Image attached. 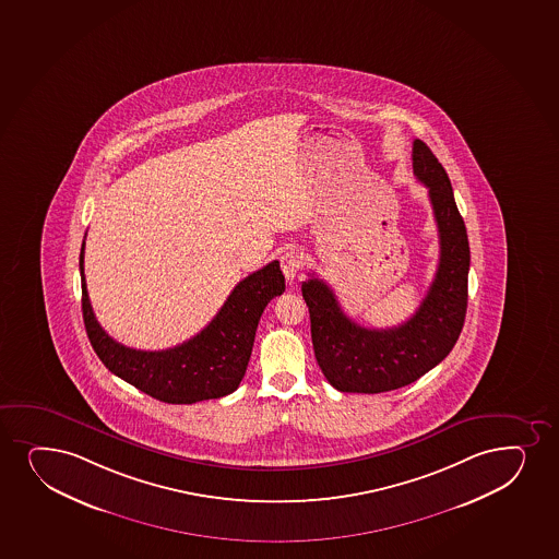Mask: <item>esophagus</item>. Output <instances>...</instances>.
<instances>
[{
  "instance_id": "1",
  "label": "esophagus",
  "mask_w": 559,
  "mask_h": 559,
  "mask_svg": "<svg viewBox=\"0 0 559 559\" xmlns=\"http://www.w3.org/2000/svg\"><path fill=\"white\" fill-rule=\"evenodd\" d=\"M281 267H283L286 281H294L302 267V254L299 250H286L281 257Z\"/></svg>"
}]
</instances>
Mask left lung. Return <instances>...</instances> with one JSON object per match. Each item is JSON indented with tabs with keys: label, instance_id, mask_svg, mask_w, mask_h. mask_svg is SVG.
<instances>
[{
	"label": "left lung",
	"instance_id": "obj_1",
	"mask_svg": "<svg viewBox=\"0 0 559 559\" xmlns=\"http://www.w3.org/2000/svg\"><path fill=\"white\" fill-rule=\"evenodd\" d=\"M414 174L428 189L440 234V262L427 296L407 322L367 329L349 320L322 278L301 292L309 307L316 361L342 393H385L419 380L443 361L459 341L467 309L469 243L453 187L425 142L415 140Z\"/></svg>",
	"mask_w": 559,
	"mask_h": 559
}]
</instances>
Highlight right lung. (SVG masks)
Wrapping results in <instances>:
<instances>
[{"instance_id":"obj_1","label":"right lung","mask_w":559,"mask_h":559,"mask_svg":"<svg viewBox=\"0 0 559 559\" xmlns=\"http://www.w3.org/2000/svg\"><path fill=\"white\" fill-rule=\"evenodd\" d=\"M84 247L86 241L80 250L84 325L95 354L112 374L168 404L221 399L239 388L260 316L267 302L286 288L276 260L237 284L217 316L198 335L174 348L144 352L114 341L97 322L87 296Z\"/></svg>"}]
</instances>
